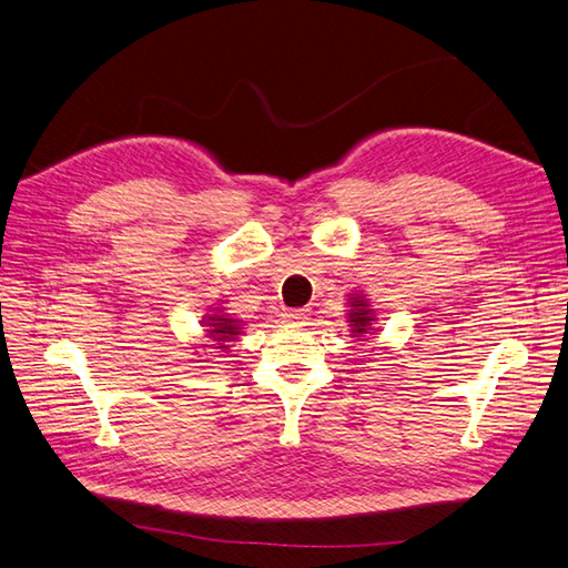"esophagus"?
<instances>
[{
    "mask_svg": "<svg viewBox=\"0 0 568 568\" xmlns=\"http://www.w3.org/2000/svg\"><path fill=\"white\" fill-rule=\"evenodd\" d=\"M310 310H287L283 316H285V320L290 322V324H305V320H307V314Z\"/></svg>",
    "mask_w": 568,
    "mask_h": 568,
    "instance_id": "esophagus-1",
    "label": "esophagus"
}]
</instances>
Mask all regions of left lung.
Listing matches in <instances>:
<instances>
[{
	"label": "left lung",
	"mask_w": 568,
	"mask_h": 568,
	"mask_svg": "<svg viewBox=\"0 0 568 568\" xmlns=\"http://www.w3.org/2000/svg\"><path fill=\"white\" fill-rule=\"evenodd\" d=\"M346 322H348V332L353 338L365 341L367 336L375 334V324H377V314L363 293H351L348 295V310H346Z\"/></svg>",
	"instance_id": "1"
}]
</instances>
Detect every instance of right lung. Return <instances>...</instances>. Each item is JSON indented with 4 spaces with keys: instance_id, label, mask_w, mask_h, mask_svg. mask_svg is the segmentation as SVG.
Wrapping results in <instances>:
<instances>
[{
    "instance_id": "1",
    "label": "right lung",
    "mask_w": 568,
    "mask_h": 568,
    "mask_svg": "<svg viewBox=\"0 0 568 568\" xmlns=\"http://www.w3.org/2000/svg\"><path fill=\"white\" fill-rule=\"evenodd\" d=\"M242 328H244L242 320H234V316L224 312V307H213L203 316V332H205L207 344H203L201 348H215V351L227 353L230 344L240 341V336L244 334Z\"/></svg>"
}]
</instances>
